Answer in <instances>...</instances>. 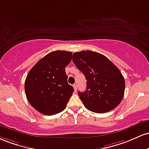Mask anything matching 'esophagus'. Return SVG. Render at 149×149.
Masks as SVG:
<instances>
[{
    "mask_svg": "<svg viewBox=\"0 0 149 149\" xmlns=\"http://www.w3.org/2000/svg\"><path fill=\"white\" fill-rule=\"evenodd\" d=\"M73 87H74V91H75V92H76V91H77V84H73Z\"/></svg>",
    "mask_w": 149,
    "mask_h": 149,
    "instance_id": "1",
    "label": "esophagus"
}]
</instances>
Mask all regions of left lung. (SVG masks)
Listing matches in <instances>:
<instances>
[{
    "mask_svg": "<svg viewBox=\"0 0 149 149\" xmlns=\"http://www.w3.org/2000/svg\"><path fill=\"white\" fill-rule=\"evenodd\" d=\"M72 61L86 79V91L78 92L86 108L104 113L116 108L125 88L124 77L120 70L107 57L94 51L73 53Z\"/></svg>",
    "mask_w": 149,
    "mask_h": 149,
    "instance_id": "obj_1",
    "label": "left lung"
}]
</instances>
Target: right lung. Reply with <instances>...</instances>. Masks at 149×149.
I'll return each instance as SVG.
<instances>
[{"label": "right lung", "instance_id": "1", "mask_svg": "<svg viewBox=\"0 0 149 149\" xmlns=\"http://www.w3.org/2000/svg\"><path fill=\"white\" fill-rule=\"evenodd\" d=\"M72 56L70 51H53L38 61L28 73L24 83L26 98L39 113L55 115L66 108L74 91L65 72Z\"/></svg>", "mask_w": 149, "mask_h": 149}]
</instances>
